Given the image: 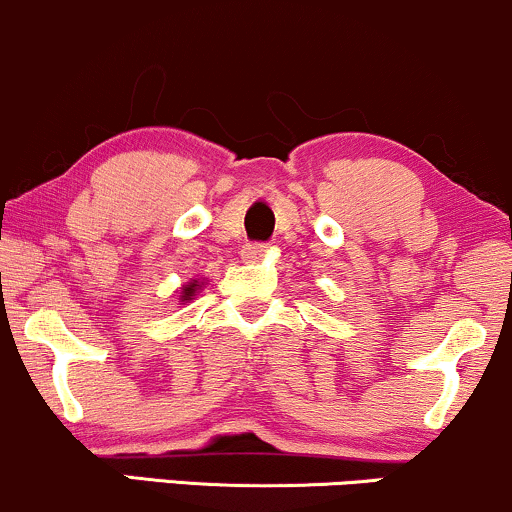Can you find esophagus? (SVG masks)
I'll use <instances>...</instances> for the list:
<instances>
[{
  "mask_svg": "<svg viewBox=\"0 0 512 512\" xmlns=\"http://www.w3.org/2000/svg\"><path fill=\"white\" fill-rule=\"evenodd\" d=\"M267 252V245L264 243H248L243 245V250H240V255H243V260H260V257Z\"/></svg>",
  "mask_w": 512,
  "mask_h": 512,
  "instance_id": "1",
  "label": "esophagus"
}]
</instances>
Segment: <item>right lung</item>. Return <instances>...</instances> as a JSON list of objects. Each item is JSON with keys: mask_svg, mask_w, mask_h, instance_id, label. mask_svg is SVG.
<instances>
[{"mask_svg": "<svg viewBox=\"0 0 512 512\" xmlns=\"http://www.w3.org/2000/svg\"><path fill=\"white\" fill-rule=\"evenodd\" d=\"M195 286H197V284L185 286V296H182V301H190V296H192V293H195Z\"/></svg>", "mask_w": 512, "mask_h": 512, "instance_id": "1", "label": "right lung"}]
</instances>
